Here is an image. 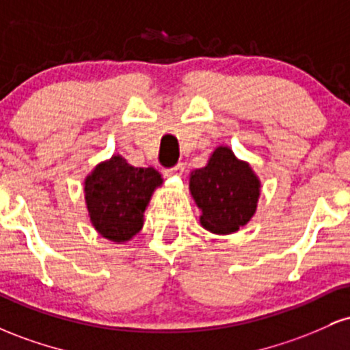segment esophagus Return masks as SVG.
<instances>
[{
	"label": "esophagus",
	"mask_w": 350,
	"mask_h": 350,
	"mask_svg": "<svg viewBox=\"0 0 350 350\" xmlns=\"http://www.w3.org/2000/svg\"><path fill=\"white\" fill-rule=\"evenodd\" d=\"M184 170H186V164L179 163V164H176L174 167H171V170H167L166 172L167 174H183Z\"/></svg>",
	"instance_id": "esophagus-1"
}]
</instances>
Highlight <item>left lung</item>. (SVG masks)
<instances>
[{"label": "left lung", "instance_id": "left-lung-1", "mask_svg": "<svg viewBox=\"0 0 350 350\" xmlns=\"http://www.w3.org/2000/svg\"><path fill=\"white\" fill-rule=\"evenodd\" d=\"M189 189L202 211V227L222 235L247 226L260 198V180L250 164L227 146L217 148L207 166L191 172Z\"/></svg>", "mask_w": 350, "mask_h": 350}]
</instances>
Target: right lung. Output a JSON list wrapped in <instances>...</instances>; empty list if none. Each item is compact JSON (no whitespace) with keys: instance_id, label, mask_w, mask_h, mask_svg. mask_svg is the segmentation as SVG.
Instances as JSON below:
<instances>
[{"instance_id":"1","label":"right lung","mask_w":350,"mask_h":350,"mask_svg":"<svg viewBox=\"0 0 350 350\" xmlns=\"http://www.w3.org/2000/svg\"><path fill=\"white\" fill-rule=\"evenodd\" d=\"M161 183V174L154 167H135L122 156L100 163L85 179L92 226L111 242H128L142 230L152 191Z\"/></svg>"}]
</instances>
